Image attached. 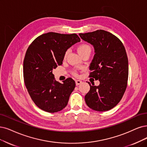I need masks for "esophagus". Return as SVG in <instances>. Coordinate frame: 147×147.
<instances>
[{"mask_svg":"<svg viewBox=\"0 0 147 147\" xmlns=\"http://www.w3.org/2000/svg\"><path fill=\"white\" fill-rule=\"evenodd\" d=\"M82 82V80H76V85H80Z\"/></svg>","mask_w":147,"mask_h":147,"instance_id":"esophagus-1","label":"esophagus"}]
</instances>
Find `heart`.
I'll return each instance as SVG.
<instances>
[{"instance_id":"obj_1","label":"heart","mask_w":147,"mask_h":147,"mask_svg":"<svg viewBox=\"0 0 147 147\" xmlns=\"http://www.w3.org/2000/svg\"><path fill=\"white\" fill-rule=\"evenodd\" d=\"M77 50H78V53L79 54V55L81 56V55H82V54H84L85 53H86V52L91 53V48H90V47L89 45H86V44H84H84L80 45L78 47ZM67 55V52H66V53H65V56H64V58L65 59L66 58ZM73 74L74 76H77L78 75L77 73H76V72H73Z\"/></svg>"}]
</instances>
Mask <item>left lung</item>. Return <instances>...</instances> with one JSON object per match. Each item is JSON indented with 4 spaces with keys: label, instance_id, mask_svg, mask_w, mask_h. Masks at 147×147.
<instances>
[{
    "label": "left lung",
    "instance_id": "left-lung-1",
    "mask_svg": "<svg viewBox=\"0 0 147 147\" xmlns=\"http://www.w3.org/2000/svg\"><path fill=\"white\" fill-rule=\"evenodd\" d=\"M79 36L94 47L89 77L100 82L98 86L88 82L90 90L85 96L86 104L95 111L110 110L121 101L127 88L128 61L125 49L120 39L105 30Z\"/></svg>",
    "mask_w": 147,
    "mask_h": 147
}]
</instances>
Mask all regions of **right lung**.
<instances>
[{"label":"right lung","instance_id":"right-lung-1","mask_svg":"<svg viewBox=\"0 0 147 147\" xmlns=\"http://www.w3.org/2000/svg\"><path fill=\"white\" fill-rule=\"evenodd\" d=\"M80 41L76 34L50 32L32 41L24 61V78L31 99L41 110L48 113L61 111L67 105L76 84L72 78L57 82L53 69L61 65L65 52Z\"/></svg>","mask_w":147,"mask_h":147}]
</instances>
